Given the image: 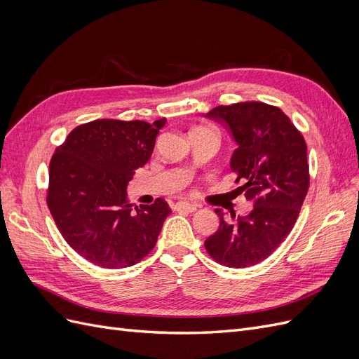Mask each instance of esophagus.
I'll return each instance as SVG.
<instances>
[{
	"label": "esophagus",
	"mask_w": 359,
	"mask_h": 359,
	"mask_svg": "<svg viewBox=\"0 0 359 359\" xmlns=\"http://www.w3.org/2000/svg\"><path fill=\"white\" fill-rule=\"evenodd\" d=\"M173 210L178 211V212H194V211H196V205L181 201V202L175 203V206H173Z\"/></svg>",
	"instance_id": "esophagus-1"
}]
</instances>
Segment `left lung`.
<instances>
[{
    "label": "left lung",
    "instance_id": "8db88e82",
    "mask_svg": "<svg viewBox=\"0 0 359 359\" xmlns=\"http://www.w3.org/2000/svg\"><path fill=\"white\" fill-rule=\"evenodd\" d=\"M205 118L231 133L236 149L231 169L253 208L224 220L217 208L219 231L205 240L208 255L224 266L245 268L265 260L295 224L309 190L307 145L289 116L276 106L244 102L217 106Z\"/></svg>",
    "mask_w": 359,
    "mask_h": 359
}]
</instances>
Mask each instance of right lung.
Returning a JSON list of instances; mask_svg holds the SVG:
<instances>
[{
  "label": "right lung",
  "mask_w": 359,
  "mask_h": 359,
  "mask_svg": "<svg viewBox=\"0 0 359 359\" xmlns=\"http://www.w3.org/2000/svg\"><path fill=\"white\" fill-rule=\"evenodd\" d=\"M166 118L95 119L72 130L49 165L48 206L64 240L91 264L118 269L154 248L169 205L132 206L128 181L147 165Z\"/></svg>",
  "instance_id": "right-lung-1"
}]
</instances>
